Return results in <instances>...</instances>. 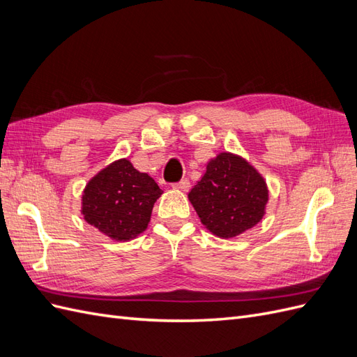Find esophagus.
<instances>
[{"label": "esophagus", "mask_w": 357, "mask_h": 357, "mask_svg": "<svg viewBox=\"0 0 357 357\" xmlns=\"http://www.w3.org/2000/svg\"><path fill=\"white\" fill-rule=\"evenodd\" d=\"M189 186H190V183H189L188 178H181L178 183H176V185H172V188H174V189L185 190V192L189 189Z\"/></svg>", "instance_id": "34e87169"}]
</instances>
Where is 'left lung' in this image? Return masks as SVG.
I'll return each mask as SVG.
<instances>
[{"mask_svg": "<svg viewBox=\"0 0 357 357\" xmlns=\"http://www.w3.org/2000/svg\"><path fill=\"white\" fill-rule=\"evenodd\" d=\"M205 229L235 238L264 219L269 190L264 176L243 156L222 152L211 158L188 195Z\"/></svg>", "mask_w": 357, "mask_h": 357, "instance_id": "8db88e82", "label": "left lung"}]
</instances>
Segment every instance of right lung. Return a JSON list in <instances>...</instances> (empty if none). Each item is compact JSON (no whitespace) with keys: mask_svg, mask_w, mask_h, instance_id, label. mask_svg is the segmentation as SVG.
Wrapping results in <instances>:
<instances>
[{"mask_svg":"<svg viewBox=\"0 0 357 357\" xmlns=\"http://www.w3.org/2000/svg\"><path fill=\"white\" fill-rule=\"evenodd\" d=\"M162 189L126 158L117 159L86 183L83 219L114 241H131L143 234Z\"/></svg>","mask_w":357,"mask_h":357,"instance_id":"1","label":"right lung"}]
</instances>
